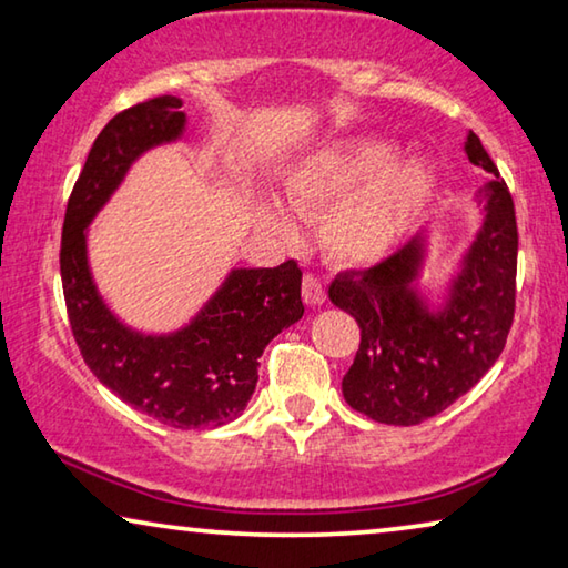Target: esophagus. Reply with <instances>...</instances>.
<instances>
[{
  "instance_id": "esophagus-1",
  "label": "esophagus",
  "mask_w": 568,
  "mask_h": 568,
  "mask_svg": "<svg viewBox=\"0 0 568 568\" xmlns=\"http://www.w3.org/2000/svg\"><path fill=\"white\" fill-rule=\"evenodd\" d=\"M302 296H304V302L310 304V307H317V304L327 300L325 284H322L317 276L307 274V276H304V282H302Z\"/></svg>"
}]
</instances>
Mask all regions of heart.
<instances>
[{
	"label": "heart",
	"mask_w": 568,
	"mask_h": 568,
	"mask_svg": "<svg viewBox=\"0 0 568 568\" xmlns=\"http://www.w3.org/2000/svg\"><path fill=\"white\" fill-rule=\"evenodd\" d=\"M398 146L368 136L329 142L296 164L284 195L296 213L325 211L317 225L320 246L339 264L381 258L424 213L436 193V172L424 160H396ZM261 217L276 235L294 233L290 211L268 197Z\"/></svg>",
	"instance_id": "b5f03b06"
}]
</instances>
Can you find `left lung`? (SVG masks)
<instances>
[{
  "mask_svg": "<svg viewBox=\"0 0 568 568\" xmlns=\"http://www.w3.org/2000/svg\"><path fill=\"white\" fill-rule=\"evenodd\" d=\"M467 160L493 180L479 190L483 223L439 304L418 290L426 231L365 272L329 284L335 307L361 325V347L343 378V396L373 422L414 426L467 394L500 357L516 312L518 225L508 185L479 136Z\"/></svg>",
  "mask_w": 568,
  "mask_h": 568,
  "instance_id": "obj_1",
  "label": "left lung"
}]
</instances>
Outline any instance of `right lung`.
<instances>
[{
    "mask_svg": "<svg viewBox=\"0 0 568 568\" xmlns=\"http://www.w3.org/2000/svg\"><path fill=\"white\" fill-rule=\"evenodd\" d=\"M178 95H156L113 116L89 152L65 207L60 276L81 355L103 386L174 429H213L241 416L258 381V357L302 320V268H231L185 327L146 335L109 310L89 266L91 221L144 152L185 134Z\"/></svg>",
    "mask_w": 568,
    "mask_h": 568,
    "instance_id": "1",
    "label": "right lung"
}]
</instances>
